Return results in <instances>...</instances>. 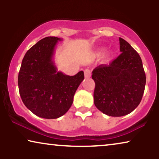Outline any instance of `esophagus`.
I'll return each mask as SVG.
<instances>
[{"label":"esophagus","mask_w":159,"mask_h":159,"mask_svg":"<svg viewBox=\"0 0 159 159\" xmlns=\"http://www.w3.org/2000/svg\"><path fill=\"white\" fill-rule=\"evenodd\" d=\"M84 77H85V78H87V79L91 77V71L90 69H86L84 71Z\"/></svg>","instance_id":"34e87169"}]
</instances>
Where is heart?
Returning a JSON list of instances; mask_svg holds the SVG:
<instances>
[{"mask_svg":"<svg viewBox=\"0 0 159 159\" xmlns=\"http://www.w3.org/2000/svg\"><path fill=\"white\" fill-rule=\"evenodd\" d=\"M103 53V51H101L99 52V54H102ZM111 54H108V57H111Z\"/></svg>","mask_w":159,"mask_h":159,"instance_id":"obj_1","label":"heart"}]
</instances>
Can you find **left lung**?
<instances>
[{
    "label": "left lung",
    "mask_w": 159,
    "mask_h": 159,
    "mask_svg": "<svg viewBox=\"0 0 159 159\" xmlns=\"http://www.w3.org/2000/svg\"><path fill=\"white\" fill-rule=\"evenodd\" d=\"M121 53L109 63L93 71L95 81L94 103L110 116H122L135 109L142 100L146 77L138 52L119 38Z\"/></svg>",
    "instance_id": "obj_1"
}]
</instances>
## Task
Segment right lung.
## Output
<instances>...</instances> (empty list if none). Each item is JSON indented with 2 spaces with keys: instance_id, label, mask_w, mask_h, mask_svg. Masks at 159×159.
Returning a JSON list of instances; mask_svg holds the SVG:
<instances>
[{
  "instance_id": "1",
  "label": "right lung",
  "mask_w": 159,
  "mask_h": 159,
  "mask_svg": "<svg viewBox=\"0 0 159 159\" xmlns=\"http://www.w3.org/2000/svg\"><path fill=\"white\" fill-rule=\"evenodd\" d=\"M58 40L46 37L28 50L18 76L19 91L24 104L36 116L57 119L68 111L76 90L84 80L80 71L69 76L57 71L53 56Z\"/></svg>"
}]
</instances>
